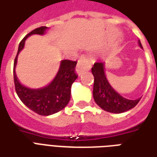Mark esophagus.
Instances as JSON below:
<instances>
[{
	"instance_id": "34e87169",
	"label": "esophagus",
	"mask_w": 157,
	"mask_h": 157,
	"mask_svg": "<svg viewBox=\"0 0 157 157\" xmlns=\"http://www.w3.org/2000/svg\"><path fill=\"white\" fill-rule=\"evenodd\" d=\"M91 69V63H90L88 56L82 55L78 59V63L76 65V72L78 75L82 74L84 71H89Z\"/></svg>"
}]
</instances>
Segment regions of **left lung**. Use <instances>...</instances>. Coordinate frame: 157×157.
Masks as SVG:
<instances>
[{
	"label": "left lung",
	"mask_w": 157,
	"mask_h": 157,
	"mask_svg": "<svg viewBox=\"0 0 157 157\" xmlns=\"http://www.w3.org/2000/svg\"><path fill=\"white\" fill-rule=\"evenodd\" d=\"M140 48L142 45L139 40ZM94 77V98L101 109L111 113H122L132 109L140 102V98L131 100L125 98L117 93L109 85L105 74V63L97 62L92 68Z\"/></svg>",
	"instance_id": "8db88e82"
}]
</instances>
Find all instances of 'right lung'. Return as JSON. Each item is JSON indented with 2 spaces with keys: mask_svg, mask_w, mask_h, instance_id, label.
I'll return each instance as SVG.
<instances>
[{
  "mask_svg": "<svg viewBox=\"0 0 157 157\" xmlns=\"http://www.w3.org/2000/svg\"><path fill=\"white\" fill-rule=\"evenodd\" d=\"M48 27L41 26L29 32L20 41L13 65V79L15 90L17 96L29 109L40 116H49L63 109L71 99L72 83L77 78L75 74L76 61L64 59L61 61L59 70L52 82L40 89H31L22 85L17 80L15 72L17 55L25 47V40L34 34L43 35Z\"/></svg>",
  "mask_w": 157,
  "mask_h": 157,
  "instance_id": "add662e5",
  "label": "right lung"
}]
</instances>
